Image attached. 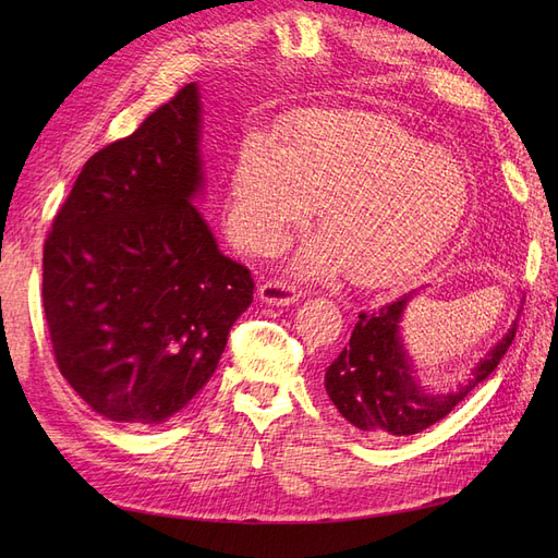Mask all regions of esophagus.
Here are the masks:
<instances>
[{
	"label": "esophagus",
	"instance_id": "1",
	"mask_svg": "<svg viewBox=\"0 0 558 558\" xmlns=\"http://www.w3.org/2000/svg\"><path fill=\"white\" fill-rule=\"evenodd\" d=\"M258 295L263 302H269V305H291V302L300 298V289L286 279H269L260 286Z\"/></svg>",
	"mask_w": 558,
	"mask_h": 558
}]
</instances>
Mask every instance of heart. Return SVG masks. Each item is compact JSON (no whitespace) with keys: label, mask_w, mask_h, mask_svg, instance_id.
Instances as JSON below:
<instances>
[{"label":"heart","mask_w":558,"mask_h":558,"mask_svg":"<svg viewBox=\"0 0 558 558\" xmlns=\"http://www.w3.org/2000/svg\"><path fill=\"white\" fill-rule=\"evenodd\" d=\"M318 199L324 226L298 256L302 275L349 267L384 286L424 263L461 221L468 177L449 150L426 146L396 118L318 109L283 128L281 142L248 134L232 165L226 228L258 251L277 248Z\"/></svg>","instance_id":"obj_1"}]
</instances>
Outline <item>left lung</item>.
Wrapping results in <instances>:
<instances>
[{"label":"left lung","instance_id":"1","mask_svg":"<svg viewBox=\"0 0 558 558\" xmlns=\"http://www.w3.org/2000/svg\"><path fill=\"white\" fill-rule=\"evenodd\" d=\"M412 293L377 312H361L349 344L326 369V391L351 426L373 437L416 435L445 418L472 388L498 367L517 324L472 369L468 384L451 393H426L414 377L400 337V318Z\"/></svg>","mask_w":558,"mask_h":558}]
</instances>
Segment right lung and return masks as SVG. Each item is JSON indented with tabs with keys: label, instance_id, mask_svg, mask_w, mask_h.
<instances>
[{
	"label": "right lung",
	"instance_id": "right-lung-1",
	"mask_svg": "<svg viewBox=\"0 0 558 558\" xmlns=\"http://www.w3.org/2000/svg\"><path fill=\"white\" fill-rule=\"evenodd\" d=\"M199 93L183 86L83 165L44 244V314L62 377L97 414L162 424L209 381L253 302L193 207Z\"/></svg>",
	"mask_w": 558,
	"mask_h": 558
}]
</instances>
